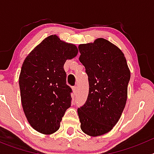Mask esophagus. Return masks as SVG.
Returning <instances> with one entry per match:
<instances>
[{
    "mask_svg": "<svg viewBox=\"0 0 154 154\" xmlns=\"http://www.w3.org/2000/svg\"><path fill=\"white\" fill-rule=\"evenodd\" d=\"M72 90H73V92H74L75 95V94H77V92H78V87L74 86L72 88Z\"/></svg>",
    "mask_w": 154,
    "mask_h": 154,
    "instance_id": "obj_1",
    "label": "esophagus"
}]
</instances>
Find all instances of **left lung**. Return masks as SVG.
<instances>
[{
  "label": "left lung",
  "instance_id": "left-lung-1",
  "mask_svg": "<svg viewBox=\"0 0 154 154\" xmlns=\"http://www.w3.org/2000/svg\"><path fill=\"white\" fill-rule=\"evenodd\" d=\"M79 51L89 85L86 102L78 109L81 129L98 137L109 133L122 115L130 71L123 51L106 39L79 45Z\"/></svg>",
  "mask_w": 154,
  "mask_h": 154
}]
</instances>
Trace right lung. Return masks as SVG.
<instances>
[{"instance_id":"add662e5","label":"right lung","mask_w":154,"mask_h":154,"mask_svg":"<svg viewBox=\"0 0 154 154\" xmlns=\"http://www.w3.org/2000/svg\"><path fill=\"white\" fill-rule=\"evenodd\" d=\"M77 54L75 45L53 35L24 59L19 75L21 104L28 123L36 131L49 135L60 127L72 100L64 64Z\"/></svg>"}]
</instances>
